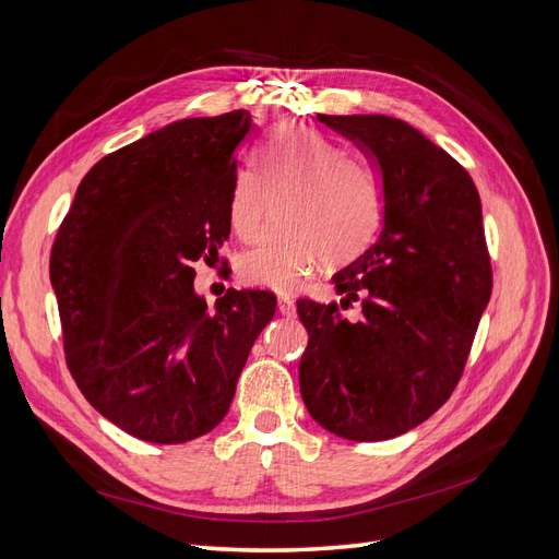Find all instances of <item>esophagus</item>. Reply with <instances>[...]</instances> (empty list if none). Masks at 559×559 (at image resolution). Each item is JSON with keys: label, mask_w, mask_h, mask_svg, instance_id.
Masks as SVG:
<instances>
[{"label": "esophagus", "mask_w": 559, "mask_h": 559, "mask_svg": "<svg viewBox=\"0 0 559 559\" xmlns=\"http://www.w3.org/2000/svg\"><path fill=\"white\" fill-rule=\"evenodd\" d=\"M277 308L284 317H294L296 314V302L292 296H280L277 298Z\"/></svg>", "instance_id": "esophagus-1"}]
</instances>
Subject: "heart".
Here are the masks:
<instances>
[{
  "label": "heart",
  "instance_id": "obj_1",
  "mask_svg": "<svg viewBox=\"0 0 559 559\" xmlns=\"http://www.w3.org/2000/svg\"><path fill=\"white\" fill-rule=\"evenodd\" d=\"M257 247L238 259L247 284L294 292L317 263H347L364 253L384 224V183L378 167L341 142L306 126H280L259 151V170L233 175L228 224L242 242L275 214Z\"/></svg>",
  "mask_w": 559,
  "mask_h": 559
}]
</instances>
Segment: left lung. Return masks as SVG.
<instances>
[{"label":"left lung","mask_w":559,"mask_h":559,"mask_svg":"<svg viewBox=\"0 0 559 559\" xmlns=\"http://www.w3.org/2000/svg\"><path fill=\"white\" fill-rule=\"evenodd\" d=\"M376 163L384 224L373 247L333 275L337 302H298L308 329L298 380L317 425L347 441H386L429 419L462 378L492 294L476 183L448 151L401 118L326 116Z\"/></svg>","instance_id":"1"}]
</instances>
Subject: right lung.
<instances>
[{
    "label": "right lung",
    "instance_id": "right-lung-1",
    "mask_svg": "<svg viewBox=\"0 0 559 559\" xmlns=\"http://www.w3.org/2000/svg\"><path fill=\"white\" fill-rule=\"evenodd\" d=\"M251 114L183 118L114 151L79 183L50 249L70 373L111 425L175 445L230 408L253 341L275 314L267 292L214 310L193 289L198 259L230 235L235 148Z\"/></svg>",
    "mask_w": 559,
    "mask_h": 559
}]
</instances>
